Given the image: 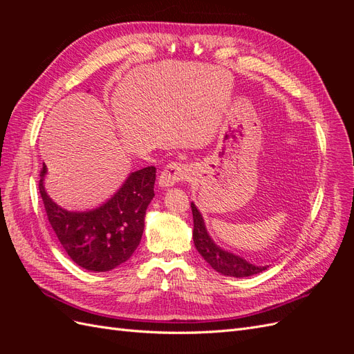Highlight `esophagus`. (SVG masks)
<instances>
[{
  "label": "esophagus",
  "instance_id": "obj_1",
  "mask_svg": "<svg viewBox=\"0 0 354 354\" xmlns=\"http://www.w3.org/2000/svg\"><path fill=\"white\" fill-rule=\"evenodd\" d=\"M190 177V168L186 164L181 162H171L168 164L162 173L159 176V186L160 187H171L180 181H186Z\"/></svg>",
  "mask_w": 354,
  "mask_h": 354
}]
</instances>
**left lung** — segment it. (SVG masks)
<instances>
[{"instance_id":"8db88e82","label":"left lung","mask_w":354,"mask_h":354,"mask_svg":"<svg viewBox=\"0 0 354 354\" xmlns=\"http://www.w3.org/2000/svg\"><path fill=\"white\" fill-rule=\"evenodd\" d=\"M192 214H194V242L198 252L203 257L214 270L224 276L233 277H248L257 273L267 270V266H255L250 261L243 260L242 257L234 255L232 252L224 251L212 242L209 234L205 229V223L202 220L201 212L195 207V203H190Z\"/></svg>"}]
</instances>
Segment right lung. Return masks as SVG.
<instances>
[{"label": "right lung", "instance_id": "add662e5", "mask_svg": "<svg viewBox=\"0 0 354 354\" xmlns=\"http://www.w3.org/2000/svg\"><path fill=\"white\" fill-rule=\"evenodd\" d=\"M46 165L39 173V195L47 218L72 261L90 272H109L137 250L145 230L146 208L155 196V167L131 173L115 196L87 212L60 208L46 194Z\"/></svg>", "mask_w": 354, "mask_h": 354}]
</instances>
